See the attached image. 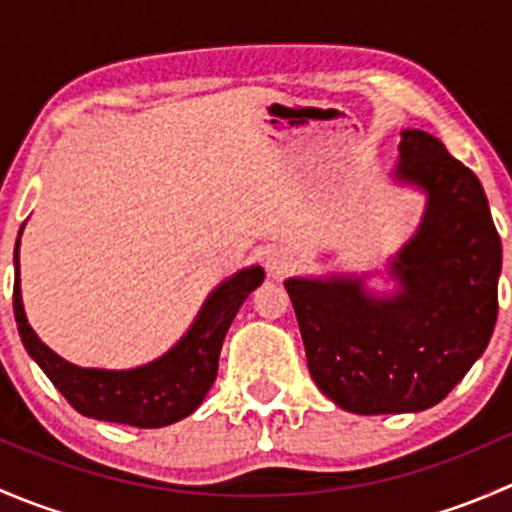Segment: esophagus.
<instances>
[{"instance_id": "obj_1", "label": "esophagus", "mask_w": 512, "mask_h": 512, "mask_svg": "<svg viewBox=\"0 0 512 512\" xmlns=\"http://www.w3.org/2000/svg\"><path fill=\"white\" fill-rule=\"evenodd\" d=\"M294 267V252L287 247H272L267 250V272L272 277H282Z\"/></svg>"}]
</instances>
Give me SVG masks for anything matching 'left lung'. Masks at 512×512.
<instances>
[{"instance_id":"8db88e82","label":"left lung","mask_w":512,"mask_h":512,"mask_svg":"<svg viewBox=\"0 0 512 512\" xmlns=\"http://www.w3.org/2000/svg\"><path fill=\"white\" fill-rule=\"evenodd\" d=\"M391 178L426 195L416 232L386 265L394 292L369 289V275L285 280L314 384L361 416L446 399L498 317L503 250L476 173L436 136L406 128Z\"/></svg>"}]
</instances>
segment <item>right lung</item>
Masks as SVG:
<instances>
[{"instance_id": "add662e5", "label": "right lung", "mask_w": 512, "mask_h": 512, "mask_svg": "<svg viewBox=\"0 0 512 512\" xmlns=\"http://www.w3.org/2000/svg\"><path fill=\"white\" fill-rule=\"evenodd\" d=\"M19 237L14 247V317L24 349L79 414L123 426H170L203 404L218 376L227 329L252 289L265 280V270L252 265L220 282L208 294L188 332L158 359L136 369H89L51 352L29 327L19 280Z\"/></svg>"}]
</instances>
